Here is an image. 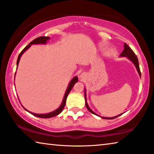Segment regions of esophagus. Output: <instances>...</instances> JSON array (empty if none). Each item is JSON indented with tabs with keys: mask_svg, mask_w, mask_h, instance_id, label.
I'll list each match as a JSON object with an SVG mask.
<instances>
[{
	"mask_svg": "<svg viewBox=\"0 0 154 154\" xmlns=\"http://www.w3.org/2000/svg\"><path fill=\"white\" fill-rule=\"evenodd\" d=\"M85 73H82L80 75V78L82 79V80H83V79H85Z\"/></svg>",
	"mask_w": 154,
	"mask_h": 154,
	"instance_id": "esophagus-1",
	"label": "esophagus"
}]
</instances>
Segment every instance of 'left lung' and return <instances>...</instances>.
Listing matches in <instances>:
<instances>
[{
  "label": "left lung",
  "mask_w": 154,
  "mask_h": 154,
  "mask_svg": "<svg viewBox=\"0 0 154 154\" xmlns=\"http://www.w3.org/2000/svg\"><path fill=\"white\" fill-rule=\"evenodd\" d=\"M124 51L122 52V54H120V55H119V56H120V57H126V58H127L128 59L130 60L131 61V62H132V63L134 64L135 67H136V69H137V72H138V73H139V76L141 77V74H140V69H139V60H138V58H137V56L135 55V54L134 53V51L132 50L131 48H130V47H129L128 45L126 43H124ZM84 92H85L84 94H85V106H86L87 109H88V111H89L90 112V113H92L94 114V115H96V116H99V117H100V118H102V119H115V118H118V117H119V116H121V115H122V114H119V115H118V116L113 117V118H105V117H101V116H98V114H96V113H94V111L92 110V109H91L89 107V106H88V103H87V98H86V90H85V89Z\"/></svg>",
  "instance_id": "left-lung-1"
}]
</instances>
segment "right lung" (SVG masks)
<instances>
[{
  "label": "right lung",
  "mask_w": 154,
  "mask_h": 154,
  "mask_svg": "<svg viewBox=\"0 0 154 154\" xmlns=\"http://www.w3.org/2000/svg\"><path fill=\"white\" fill-rule=\"evenodd\" d=\"M50 39V37H49V36H40V37H38L35 38V40H33L32 41H31V42L28 44V45L26 47V48L23 49V50L21 51V53L19 54V56H18V58H17V66H18V64H19V62L20 60V58L22 57V54L24 53V52L27 50L28 48H30V47L34 45V44H46L47 42H48V41ZM15 74H16V72H15ZM78 82V77L77 76H75L72 79H71V82L69 83V85H68L67 87V89L66 90V92H65L64 94V98H63V100H62V102L61 103L60 106H59V107L56 109L55 111L50 112V113H45V114H38V113H32V112H30L29 111H28L26 109H25L24 106H23V108H24L26 111L29 112L30 113H31L33 116H35L36 117H38V118H53L54 116H56L59 115L60 113H61V112L63 111V109L65 105H66V98L68 95H69V92H71V90H72V87L74 86V85Z\"/></svg>",
  "instance_id": "1"
}]
</instances>
